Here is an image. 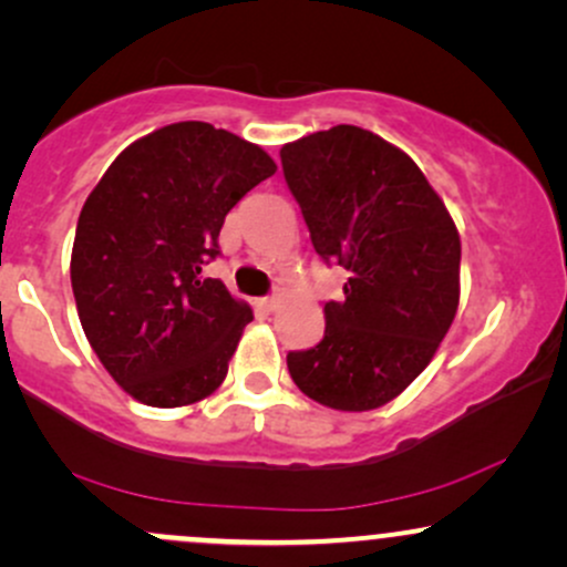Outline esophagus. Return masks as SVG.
Masks as SVG:
<instances>
[{"instance_id":"obj_1","label":"esophagus","mask_w":567,"mask_h":567,"mask_svg":"<svg viewBox=\"0 0 567 567\" xmlns=\"http://www.w3.org/2000/svg\"><path fill=\"white\" fill-rule=\"evenodd\" d=\"M258 306H261V309H266V311H275L279 306V298L277 296H264V298H258Z\"/></svg>"}]
</instances>
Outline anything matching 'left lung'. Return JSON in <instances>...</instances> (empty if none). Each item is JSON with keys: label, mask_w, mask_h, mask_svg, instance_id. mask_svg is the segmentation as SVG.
Masks as SVG:
<instances>
[{"label": "left lung", "mask_w": 567, "mask_h": 567, "mask_svg": "<svg viewBox=\"0 0 567 567\" xmlns=\"http://www.w3.org/2000/svg\"><path fill=\"white\" fill-rule=\"evenodd\" d=\"M324 264L349 271L317 347L290 379L320 405L362 413L421 375L458 309L461 239L426 175L381 135L336 125L279 152Z\"/></svg>", "instance_id": "1"}]
</instances>
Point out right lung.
I'll list each match as a JSON object with an SVG mask.
<instances>
[{
  "instance_id": "right-lung-1",
  "label": "right lung",
  "mask_w": 567,
  "mask_h": 567,
  "mask_svg": "<svg viewBox=\"0 0 567 567\" xmlns=\"http://www.w3.org/2000/svg\"><path fill=\"white\" fill-rule=\"evenodd\" d=\"M275 171L229 130L175 122L130 143L90 192L71 250L76 311L97 360L143 405H192L224 383L252 311L205 266L226 213Z\"/></svg>"
}]
</instances>
